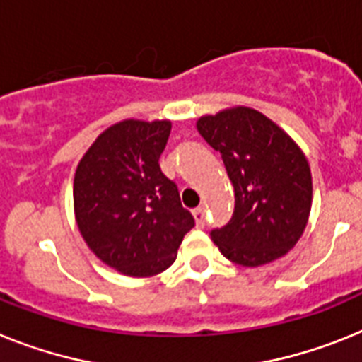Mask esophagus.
<instances>
[{
    "instance_id": "1",
    "label": "esophagus",
    "mask_w": 362,
    "mask_h": 362,
    "mask_svg": "<svg viewBox=\"0 0 362 362\" xmlns=\"http://www.w3.org/2000/svg\"><path fill=\"white\" fill-rule=\"evenodd\" d=\"M193 217H195L197 224H199V226L202 228V226H204V224H206V209H204V208L193 209Z\"/></svg>"
}]
</instances>
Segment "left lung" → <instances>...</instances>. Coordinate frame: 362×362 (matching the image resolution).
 Segmentation results:
<instances>
[{"instance_id":"1","label":"left lung","mask_w":362,"mask_h":362,"mask_svg":"<svg viewBox=\"0 0 362 362\" xmlns=\"http://www.w3.org/2000/svg\"><path fill=\"white\" fill-rule=\"evenodd\" d=\"M200 136L221 153L235 208L211 239L226 259L259 267L285 256L305 230L313 184L303 153L278 124L252 108L204 115Z\"/></svg>"}]
</instances>
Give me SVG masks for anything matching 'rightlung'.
Masks as SVG:
<instances>
[{
	"label": "right lung",
	"instance_id": "add662e5",
	"mask_svg": "<svg viewBox=\"0 0 362 362\" xmlns=\"http://www.w3.org/2000/svg\"><path fill=\"white\" fill-rule=\"evenodd\" d=\"M169 121H121L88 148L75 173L78 230L103 263L127 276L163 272L195 218L160 169Z\"/></svg>",
	"mask_w": 362,
	"mask_h": 362
}]
</instances>
